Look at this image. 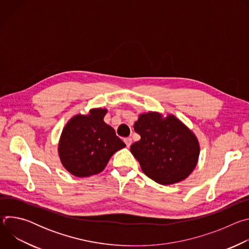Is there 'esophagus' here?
Returning a JSON list of instances; mask_svg holds the SVG:
<instances>
[{
    "mask_svg": "<svg viewBox=\"0 0 249 249\" xmlns=\"http://www.w3.org/2000/svg\"><path fill=\"white\" fill-rule=\"evenodd\" d=\"M124 142H125L126 146L129 148L132 145V138H126V139H124Z\"/></svg>",
    "mask_w": 249,
    "mask_h": 249,
    "instance_id": "1",
    "label": "esophagus"
}]
</instances>
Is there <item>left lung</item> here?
<instances>
[{
    "label": "left lung",
    "instance_id": "obj_1",
    "mask_svg": "<svg viewBox=\"0 0 249 249\" xmlns=\"http://www.w3.org/2000/svg\"><path fill=\"white\" fill-rule=\"evenodd\" d=\"M134 130L141 140L130 151L142 170L162 185L180 182L197 165L200 145L195 134L172 114L157 111L139 115Z\"/></svg>",
    "mask_w": 249,
    "mask_h": 249
}]
</instances>
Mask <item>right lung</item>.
I'll return each instance as SVG.
<instances>
[{
	"instance_id": "1",
	"label": "right lung",
	"mask_w": 249,
	"mask_h": 249,
	"mask_svg": "<svg viewBox=\"0 0 249 249\" xmlns=\"http://www.w3.org/2000/svg\"><path fill=\"white\" fill-rule=\"evenodd\" d=\"M107 109L92 108L77 114L65 125L58 144L63 166L77 177L101 172L110 158L126 147L114 129L103 121Z\"/></svg>"
}]
</instances>
